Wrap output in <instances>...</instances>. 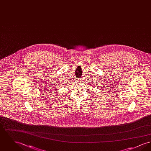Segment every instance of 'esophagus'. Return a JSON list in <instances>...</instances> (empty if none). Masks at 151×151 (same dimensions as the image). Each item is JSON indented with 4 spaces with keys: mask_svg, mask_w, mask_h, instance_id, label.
I'll return each mask as SVG.
<instances>
[{
    "mask_svg": "<svg viewBox=\"0 0 151 151\" xmlns=\"http://www.w3.org/2000/svg\"><path fill=\"white\" fill-rule=\"evenodd\" d=\"M78 81H79V82H81V80H78Z\"/></svg>",
    "mask_w": 151,
    "mask_h": 151,
    "instance_id": "esophagus-1",
    "label": "esophagus"
}]
</instances>
